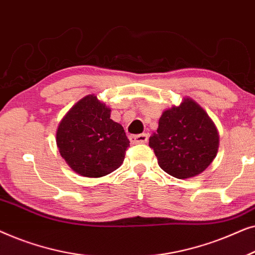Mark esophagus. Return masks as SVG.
Instances as JSON below:
<instances>
[{
  "label": "esophagus",
  "instance_id": "1",
  "mask_svg": "<svg viewBox=\"0 0 255 255\" xmlns=\"http://www.w3.org/2000/svg\"><path fill=\"white\" fill-rule=\"evenodd\" d=\"M148 140V135L146 133H140L135 135H130L131 144H145Z\"/></svg>",
  "mask_w": 255,
  "mask_h": 255
}]
</instances>
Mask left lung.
I'll return each mask as SVG.
<instances>
[{
  "instance_id": "obj_1",
  "label": "left lung",
  "mask_w": 255,
  "mask_h": 255,
  "mask_svg": "<svg viewBox=\"0 0 255 255\" xmlns=\"http://www.w3.org/2000/svg\"><path fill=\"white\" fill-rule=\"evenodd\" d=\"M217 128L207 113L190 99L166 110L148 145L167 174L188 179L201 174L217 154Z\"/></svg>"
}]
</instances>
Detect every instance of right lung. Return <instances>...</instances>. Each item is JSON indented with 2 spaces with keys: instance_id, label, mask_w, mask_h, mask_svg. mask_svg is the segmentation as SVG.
Segmentation results:
<instances>
[{
  "instance_id": "obj_1",
  "label": "right lung",
  "mask_w": 255,
  "mask_h": 255,
  "mask_svg": "<svg viewBox=\"0 0 255 255\" xmlns=\"http://www.w3.org/2000/svg\"><path fill=\"white\" fill-rule=\"evenodd\" d=\"M110 111L96 96L88 95L80 100L59 124V152L80 175L104 176L124 161L130 141L123 127L110 120Z\"/></svg>"
}]
</instances>
